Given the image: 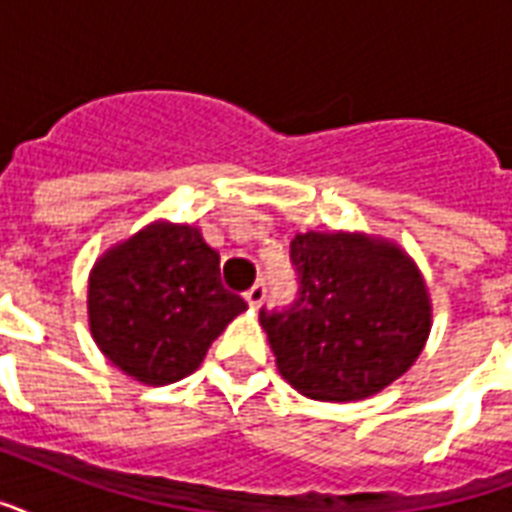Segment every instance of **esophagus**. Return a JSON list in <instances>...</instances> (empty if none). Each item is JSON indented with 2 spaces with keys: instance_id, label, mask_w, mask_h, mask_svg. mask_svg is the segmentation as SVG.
Masks as SVG:
<instances>
[{
  "instance_id": "34e87169",
  "label": "esophagus",
  "mask_w": 512,
  "mask_h": 512,
  "mask_svg": "<svg viewBox=\"0 0 512 512\" xmlns=\"http://www.w3.org/2000/svg\"><path fill=\"white\" fill-rule=\"evenodd\" d=\"M265 292H268V287H265V282H263V279H260V282H255V284H252V287H249L247 292H244V298H247L249 306L257 308L265 300Z\"/></svg>"
}]
</instances>
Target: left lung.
Here are the masks:
<instances>
[{"instance_id": "8db88e82", "label": "left lung", "mask_w": 512, "mask_h": 512, "mask_svg": "<svg viewBox=\"0 0 512 512\" xmlns=\"http://www.w3.org/2000/svg\"><path fill=\"white\" fill-rule=\"evenodd\" d=\"M298 298L260 308L276 365L311 400H362L421 354L429 298L411 257L349 233H298L290 244Z\"/></svg>"}]
</instances>
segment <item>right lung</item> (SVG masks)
Listing matches in <instances>:
<instances>
[{"instance_id":"add662e5","label":"right lung","mask_w":512,"mask_h":512,"mask_svg":"<svg viewBox=\"0 0 512 512\" xmlns=\"http://www.w3.org/2000/svg\"><path fill=\"white\" fill-rule=\"evenodd\" d=\"M247 308L225 290L220 255L187 225H150L91 273V333L112 365L142 384H171L204 362L212 341Z\"/></svg>"}]
</instances>
